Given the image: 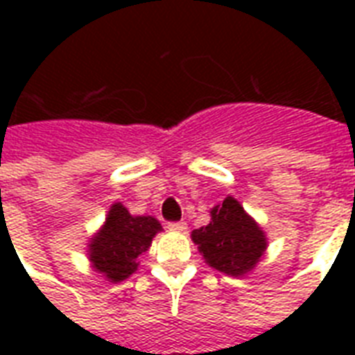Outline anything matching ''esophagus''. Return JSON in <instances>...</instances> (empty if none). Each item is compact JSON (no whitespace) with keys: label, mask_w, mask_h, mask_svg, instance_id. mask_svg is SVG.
<instances>
[{"label":"esophagus","mask_w":355,"mask_h":355,"mask_svg":"<svg viewBox=\"0 0 355 355\" xmlns=\"http://www.w3.org/2000/svg\"><path fill=\"white\" fill-rule=\"evenodd\" d=\"M167 228H169V230H171V232H186V230H188V225H186V223H169V225H167Z\"/></svg>","instance_id":"esophagus-1"}]
</instances>
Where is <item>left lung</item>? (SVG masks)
Segmentation results:
<instances>
[{"label":"left lung","mask_w":355,"mask_h":355,"mask_svg":"<svg viewBox=\"0 0 355 355\" xmlns=\"http://www.w3.org/2000/svg\"><path fill=\"white\" fill-rule=\"evenodd\" d=\"M191 241L211 269L227 276H247L269 245L256 219L230 195L211 208L210 223L193 230Z\"/></svg>","instance_id":"obj_1"}]
</instances>
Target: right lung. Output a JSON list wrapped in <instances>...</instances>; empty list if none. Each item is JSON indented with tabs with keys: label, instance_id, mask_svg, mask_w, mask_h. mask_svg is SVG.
I'll return each mask as SVG.
<instances>
[{
	"label": "right lung",
	"instance_id": "obj_1",
	"mask_svg": "<svg viewBox=\"0 0 355 355\" xmlns=\"http://www.w3.org/2000/svg\"><path fill=\"white\" fill-rule=\"evenodd\" d=\"M158 232L162 225L156 217L130 216L121 202H114L101 228L88 241L92 269L110 284L127 280L138 270V258L149 250Z\"/></svg>",
	"mask_w": 355,
	"mask_h": 355
}]
</instances>
